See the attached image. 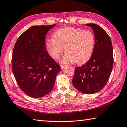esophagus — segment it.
Segmentation results:
<instances>
[{
  "mask_svg": "<svg viewBox=\"0 0 127 127\" xmlns=\"http://www.w3.org/2000/svg\"><path fill=\"white\" fill-rule=\"evenodd\" d=\"M66 66V65H61V69H64V68H65Z\"/></svg>",
  "mask_w": 127,
  "mask_h": 127,
  "instance_id": "obj_1",
  "label": "esophagus"
}]
</instances>
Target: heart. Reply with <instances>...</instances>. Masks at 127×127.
<instances>
[{"mask_svg": "<svg viewBox=\"0 0 127 127\" xmlns=\"http://www.w3.org/2000/svg\"><path fill=\"white\" fill-rule=\"evenodd\" d=\"M54 36L47 40L46 50L51 57L58 59L66 49L67 53L61 59L62 63L84 64L93 55L95 37L90 31L64 28L56 31Z\"/></svg>", "mask_w": 127, "mask_h": 127, "instance_id": "1", "label": "heart"}]
</instances>
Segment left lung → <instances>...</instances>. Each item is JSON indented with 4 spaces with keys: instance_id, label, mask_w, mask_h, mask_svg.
Here are the masks:
<instances>
[{
    "instance_id": "left-lung-1",
    "label": "left lung",
    "mask_w": 127,
    "mask_h": 127,
    "mask_svg": "<svg viewBox=\"0 0 127 127\" xmlns=\"http://www.w3.org/2000/svg\"><path fill=\"white\" fill-rule=\"evenodd\" d=\"M93 29L95 46L87 63L75 67L72 84L80 92L91 94L98 92L106 84L111 75L114 57L112 42L109 35L99 26L86 24Z\"/></svg>"
}]
</instances>
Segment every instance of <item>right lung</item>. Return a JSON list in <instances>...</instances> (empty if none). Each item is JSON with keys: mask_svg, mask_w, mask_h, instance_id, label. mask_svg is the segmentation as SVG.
Segmentation results:
<instances>
[{"mask_svg": "<svg viewBox=\"0 0 127 127\" xmlns=\"http://www.w3.org/2000/svg\"><path fill=\"white\" fill-rule=\"evenodd\" d=\"M55 25L31 27L18 37L13 48L12 69L20 88L32 98L52 90L61 66L46 50V35Z\"/></svg>", "mask_w": 127, "mask_h": 127, "instance_id": "obj_1", "label": "right lung"}]
</instances>
